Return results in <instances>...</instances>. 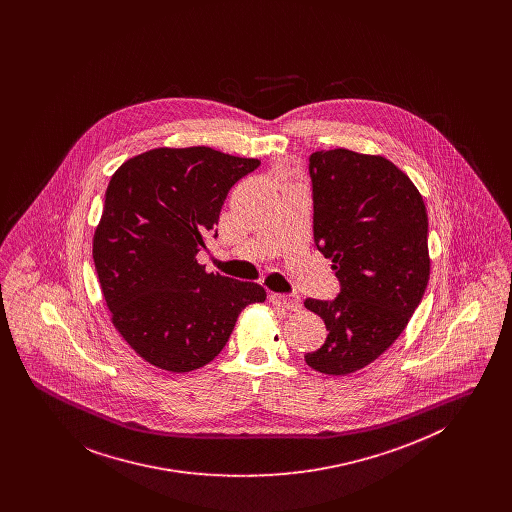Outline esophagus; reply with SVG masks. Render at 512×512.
Here are the masks:
<instances>
[{"instance_id":"obj_1","label":"esophagus","mask_w":512,"mask_h":512,"mask_svg":"<svg viewBox=\"0 0 512 512\" xmlns=\"http://www.w3.org/2000/svg\"><path fill=\"white\" fill-rule=\"evenodd\" d=\"M270 301H272L276 307H284V309H288V311H299V309H301V299H299V295H295V293H290V295H286V293H272V295H270Z\"/></svg>"}]
</instances>
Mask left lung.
<instances>
[{"label":"left lung","mask_w":512,"mask_h":512,"mask_svg":"<svg viewBox=\"0 0 512 512\" xmlns=\"http://www.w3.org/2000/svg\"><path fill=\"white\" fill-rule=\"evenodd\" d=\"M309 176L315 244L332 259L340 293L305 301L328 330L305 361L345 376L378 359L422 301L430 278L428 215L409 176L384 157L317 151Z\"/></svg>","instance_id":"left-lung-1"}]
</instances>
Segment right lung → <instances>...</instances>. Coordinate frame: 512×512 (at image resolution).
<instances>
[{
	"label": "right lung",
	"mask_w": 512,
	"mask_h": 512,
	"mask_svg": "<svg viewBox=\"0 0 512 512\" xmlns=\"http://www.w3.org/2000/svg\"><path fill=\"white\" fill-rule=\"evenodd\" d=\"M257 159L211 147H159L111 176L94 236V265L113 324L147 363L190 372L211 363L238 315L267 299L265 288L197 263L217 238L230 188Z\"/></svg>",
	"instance_id": "obj_1"
}]
</instances>
